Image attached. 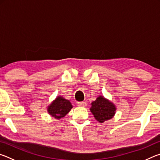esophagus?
Here are the masks:
<instances>
[{
    "label": "esophagus",
    "instance_id": "1",
    "mask_svg": "<svg viewBox=\"0 0 160 160\" xmlns=\"http://www.w3.org/2000/svg\"><path fill=\"white\" fill-rule=\"evenodd\" d=\"M87 105V103L86 102H78V107H85Z\"/></svg>",
    "mask_w": 160,
    "mask_h": 160
}]
</instances>
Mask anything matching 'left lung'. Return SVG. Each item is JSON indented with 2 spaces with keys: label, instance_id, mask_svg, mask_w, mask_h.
Returning <instances> with one entry per match:
<instances>
[{
  "label": "left lung",
  "instance_id": "1",
  "mask_svg": "<svg viewBox=\"0 0 160 160\" xmlns=\"http://www.w3.org/2000/svg\"><path fill=\"white\" fill-rule=\"evenodd\" d=\"M91 112L99 123L112 118L115 113L114 104L102 96L97 97L95 101L92 102Z\"/></svg>",
  "mask_w": 160,
  "mask_h": 160
}]
</instances>
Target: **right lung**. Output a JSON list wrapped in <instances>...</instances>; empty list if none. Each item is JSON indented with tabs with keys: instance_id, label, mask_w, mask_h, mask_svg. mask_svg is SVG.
Instances as JSON below:
<instances>
[{
	"instance_id": "obj_1",
	"label": "right lung",
	"mask_w": 160,
	"mask_h": 160,
	"mask_svg": "<svg viewBox=\"0 0 160 160\" xmlns=\"http://www.w3.org/2000/svg\"><path fill=\"white\" fill-rule=\"evenodd\" d=\"M72 108L71 103L68 100L58 97L48 107V112L54 118H61L64 117Z\"/></svg>"
}]
</instances>
